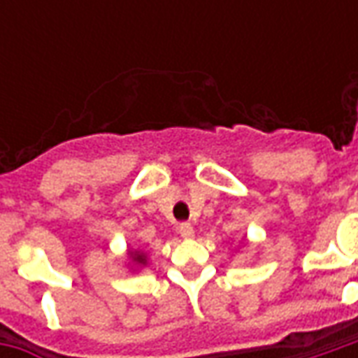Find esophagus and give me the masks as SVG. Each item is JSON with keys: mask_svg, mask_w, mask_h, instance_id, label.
Returning a JSON list of instances; mask_svg holds the SVG:
<instances>
[{"mask_svg": "<svg viewBox=\"0 0 358 358\" xmlns=\"http://www.w3.org/2000/svg\"><path fill=\"white\" fill-rule=\"evenodd\" d=\"M178 232L180 236L184 238V240H189V238H194V226L192 224H187V222H184V224H180L178 228Z\"/></svg>", "mask_w": 358, "mask_h": 358, "instance_id": "1", "label": "esophagus"}]
</instances>
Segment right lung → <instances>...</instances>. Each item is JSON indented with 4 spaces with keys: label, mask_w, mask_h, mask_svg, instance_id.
Masks as SVG:
<instances>
[{
    "label": "right lung",
    "mask_w": 358,
    "mask_h": 358,
    "mask_svg": "<svg viewBox=\"0 0 358 358\" xmlns=\"http://www.w3.org/2000/svg\"><path fill=\"white\" fill-rule=\"evenodd\" d=\"M128 255L132 259V263H136L138 266H145V263H148V257L143 255L141 251H130Z\"/></svg>",
    "instance_id": "right-lung-1"
}]
</instances>
